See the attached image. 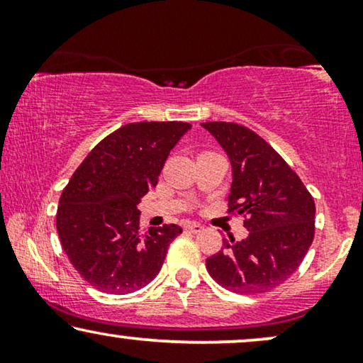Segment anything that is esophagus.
Returning a JSON list of instances; mask_svg holds the SVG:
<instances>
[{"label":"esophagus","mask_w":363,"mask_h":363,"mask_svg":"<svg viewBox=\"0 0 363 363\" xmlns=\"http://www.w3.org/2000/svg\"><path fill=\"white\" fill-rule=\"evenodd\" d=\"M185 228H186L188 231H191V233H200V231H203V226L198 225V223H186Z\"/></svg>","instance_id":"34e87169"}]
</instances>
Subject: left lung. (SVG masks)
<instances>
[{"label":"left lung","instance_id":"obj_1","mask_svg":"<svg viewBox=\"0 0 363 363\" xmlns=\"http://www.w3.org/2000/svg\"><path fill=\"white\" fill-rule=\"evenodd\" d=\"M231 160L228 215L245 218L246 240H225L206 269L238 294H264L297 271L315 231L314 198L284 158L251 128L233 122L201 123Z\"/></svg>","mask_w":363,"mask_h":363}]
</instances>
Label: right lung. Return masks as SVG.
<instances>
[{
	"label": "right lung",
	"mask_w": 363,
	"mask_h": 363,
	"mask_svg": "<svg viewBox=\"0 0 363 363\" xmlns=\"http://www.w3.org/2000/svg\"><path fill=\"white\" fill-rule=\"evenodd\" d=\"M191 125L127 123L92 148L59 198L62 250L84 281L108 294H130L162 269L177 225L142 231L137 205L157 186L168 153Z\"/></svg>",
	"instance_id": "1"
}]
</instances>
